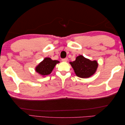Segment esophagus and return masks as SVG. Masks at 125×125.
I'll list each match as a JSON object with an SVG mask.
<instances>
[{"label": "esophagus", "mask_w": 125, "mask_h": 125, "mask_svg": "<svg viewBox=\"0 0 125 125\" xmlns=\"http://www.w3.org/2000/svg\"><path fill=\"white\" fill-rule=\"evenodd\" d=\"M68 60V59L67 58H64V59H62V61H64V62H66Z\"/></svg>", "instance_id": "34e87169"}]
</instances>
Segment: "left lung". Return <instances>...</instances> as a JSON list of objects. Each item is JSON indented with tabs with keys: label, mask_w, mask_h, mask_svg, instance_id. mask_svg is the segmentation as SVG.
I'll return each mask as SVG.
<instances>
[{
	"label": "left lung",
	"mask_w": 125,
	"mask_h": 125,
	"mask_svg": "<svg viewBox=\"0 0 125 125\" xmlns=\"http://www.w3.org/2000/svg\"><path fill=\"white\" fill-rule=\"evenodd\" d=\"M70 63L76 75L81 78H87L92 76L98 66L96 61H91L82 55L77 56L76 60Z\"/></svg>",
	"instance_id": "8db88e82"
}]
</instances>
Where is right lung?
I'll return each instance as SVG.
<instances>
[{
  "mask_svg": "<svg viewBox=\"0 0 125 125\" xmlns=\"http://www.w3.org/2000/svg\"><path fill=\"white\" fill-rule=\"evenodd\" d=\"M59 62L58 60H52L49 58H46L36 67L37 73L43 76L49 75L52 72L56 64Z\"/></svg>",
  "mask_w": 125,
  "mask_h": 125,
  "instance_id": "1",
  "label": "right lung"
}]
</instances>
